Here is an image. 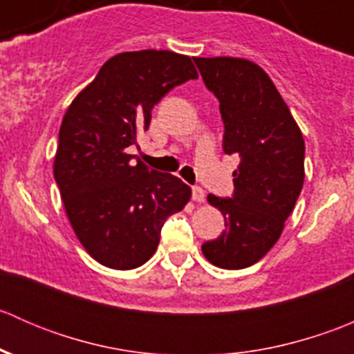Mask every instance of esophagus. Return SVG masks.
I'll use <instances>...</instances> for the list:
<instances>
[{"label":"esophagus","mask_w":354,"mask_h":354,"mask_svg":"<svg viewBox=\"0 0 354 354\" xmlns=\"http://www.w3.org/2000/svg\"><path fill=\"white\" fill-rule=\"evenodd\" d=\"M192 198H194V202L202 203L203 200H205V192H203L200 187H194L192 188Z\"/></svg>","instance_id":"1"}]
</instances>
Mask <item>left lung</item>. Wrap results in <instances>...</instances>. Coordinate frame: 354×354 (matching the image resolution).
Segmentation results:
<instances>
[{"label": "left lung", "mask_w": 354, "mask_h": 354, "mask_svg": "<svg viewBox=\"0 0 354 354\" xmlns=\"http://www.w3.org/2000/svg\"><path fill=\"white\" fill-rule=\"evenodd\" d=\"M207 88L219 99L223 149L238 154L233 198L209 195L226 230L202 245L221 269H245L276 245L305 180V140L269 75L243 58H194Z\"/></svg>", "instance_id": "left-lung-1"}]
</instances>
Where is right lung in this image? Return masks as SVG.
Wrapping results in <instances>:
<instances>
[{
    "mask_svg": "<svg viewBox=\"0 0 354 354\" xmlns=\"http://www.w3.org/2000/svg\"><path fill=\"white\" fill-rule=\"evenodd\" d=\"M192 78L198 73L190 56L120 53L66 109L53 173L78 241L109 269L144 266L156 253L164 221L192 197L180 178L131 162L127 152L149 128L157 102Z\"/></svg>",
    "mask_w": 354,
    "mask_h": 354,
    "instance_id": "obj_1",
    "label": "right lung"
}]
</instances>
